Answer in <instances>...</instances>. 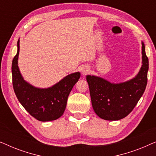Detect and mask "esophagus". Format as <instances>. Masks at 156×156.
I'll return each instance as SVG.
<instances>
[{
  "mask_svg": "<svg viewBox=\"0 0 156 156\" xmlns=\"http://www.w3.org/2000/svg\"><path fill=\"white\" fill-rule=\"evenodd\" d=\"M88 69H87V68H83L82 69V72H83V74H87V72H88Z\"/></svg>",
  "mask_w": 156,
  "mask_h": 156,
  "instance_id": "34e87169",
  "label": "esophagus"
}]
</instances>
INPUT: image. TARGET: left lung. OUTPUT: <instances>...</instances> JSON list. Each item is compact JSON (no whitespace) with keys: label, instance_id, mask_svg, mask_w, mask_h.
Returning <instances> with one entry per match:
<instances>
[{"label":"left lung","instance_id":"8db88e82","mask_svg":"<svg viewBox=\"0 0 156 156\" xmlns=\"http://www.w3.org/2000/svg\"><path fill=\"white\" fill-rule=\"evenodd\" d=\"M142 67L135 78L114 84L99 76L87 75L91 104L96 114L108 121L127 116L144 93L148 81V58L142 42Z\"/></svg>","mask_w":156,"mask_h":156}]
</instances>
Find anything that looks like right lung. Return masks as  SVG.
<instances>
[{"mask_svg": "<svg viewBox=\"0 0 156 156\" xmlns=\"http://www.w3.org/2000/svg\"><path fill=\"white\" fill-rule=\"evenodd\" d=\"M19 50L18 40V52L12 62V86L18 101L38 121H49L59 119L65 112L68 96L78 82L80 73L75 72L67 75L50 88H36L25 82L21 76L18 66Z\"/></svg>", "mask_w": 156, "mask_h": 156, "instance_id": "obj_1", "label": "right lung"}]
</instances>
